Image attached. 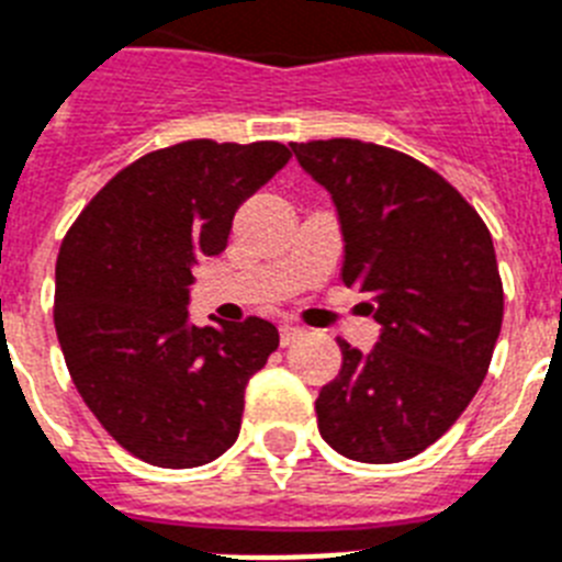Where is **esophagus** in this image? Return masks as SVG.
<instances>
[{"mask_svg":"<svg viewBox=\"0 0 562 562\" xmlns=\"http://www.w3.org/2000/svg\"><path fill=\"white\" fill-rule=\"evenodd\" d=\"M305 334V328H300V325H294V323H282L280 325V342L282 346H294L296 339L303 337Z\"/></svg>","mask_w":562,"mask_h":562,"instance_id":"1","label":"esophagus"}]
</instances>
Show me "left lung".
Returning a JSON list of instances; mask_svg holds the SVG:
<instances>
[{
    "label": "left lung",
    "mask_w": 562,
    "mask_h": 562,
    "mask_svg": "<svg viewBox=\"0 0 562 562\" xmlns=\"http://www.w3.org/2000/svg\"><path fill=\"white\" fill-rule=\"evenodd\" d=\"M337 205L342 282L371 294V353L337 339L342 369L317 397L323 440L348 460L400 463L457 423L485 380L503 280L492 234L451 182L403 150L360 139L291 143Z\"/></svg>",
    "instance_id": "8db88e82"
}]
</instances>
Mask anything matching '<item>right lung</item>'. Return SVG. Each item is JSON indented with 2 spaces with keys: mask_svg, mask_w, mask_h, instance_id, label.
<instances>
[{
  "mask_svg": "<svg viewBox=\"0 0 562 562\" xmlns=\"http://www.w3.org/2000/svg\"><path fill=\"white\" fill-rule=\"evenodd\" d=\"M291 159L282 143L188 139L122 168L56 257L54 325L70 380L113 440L159 469L234 446L245 385L280 334L268 319L188 325V285L234 214Z\"/></svg>",
  "mask_w": 562,
  "mask_h": 562,
  "instance_id": "right-lung-1",
  "label": "right lung"
}]
</instances>
